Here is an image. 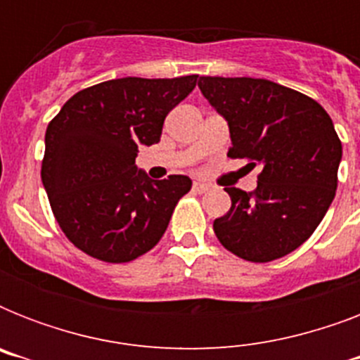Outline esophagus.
Instances as JSON below:
<instances>
[{"instance_id":"obj_1","label":"esophagus","mask_w":360,"mask_h":360,"mask_svg":"<svg viewBox=\"0 0 360 360\" xmlns=\"http://www.w3.org/2000/svg\"><path fill=\"white\" fill-rule=\"evenodd\" d=\"M209 188H211V186H209L207 183H194V185H192V192H194V194H203V192H207Z\"/></svg>"}]
</instances>
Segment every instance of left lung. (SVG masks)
Segmentation results:
<instances>
[{
	"label": "left lung",
	"mask_w": 360,
	"mask_h": 360,
	"mask_svg": "<svg viewBox=\"0 0 360 360\" xmlns=\"http://www.w3.org/2000/svg\"><path fill=\"white\" fill-rule=\"evenodd\" d=\"M198 86L230 124L228 157L262 166L256 191L226 186L230 211L214 236L240 259L267 263L304 243L338 186L342 141L314 98L262 78L200 76Z\"/></svg>",
	"instance_id": "1"
}]
</instances>
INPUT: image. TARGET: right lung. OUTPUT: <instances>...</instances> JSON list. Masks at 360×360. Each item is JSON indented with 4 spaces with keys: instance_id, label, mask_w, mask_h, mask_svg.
<instances>
[{
    "instance_id": "right-lung-1",
    "label": "right lung",
    "mask_w": 360,
    "mask_h": 360,
    "mask_svg": "<svg viewBox=\"0 0 360 360\" xmlns=\"http://www.w3.org/2000/svg\"><path fill=\"white\" fill-rule=\"evenodd\" d=\"M181 78H117L86 87L48 123L41 177L65 237L84 254L127 263L157 245L192 181H151L138 147L160 140L166 115L196 87Z\"/></svg>"
}]
</instances>
